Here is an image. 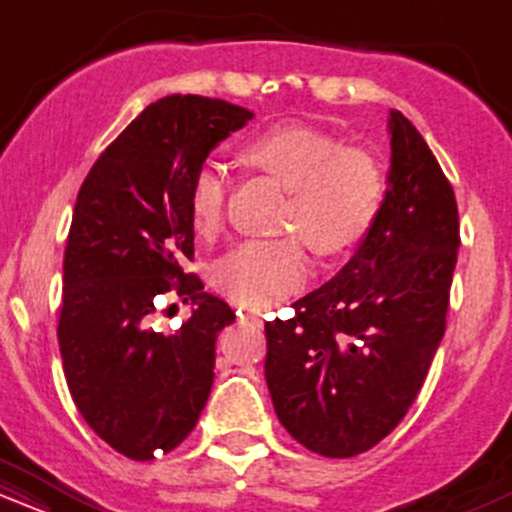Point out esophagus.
Instances as JSON below:
<instances>
[{
	"label": "esophagus",
	"instance_id": "1",
	"mask_svg": "<svg viewBox=\"0 0 512 512\" xmlns=\"http://www.w3.org/2000/svg\"><path fill=\"white\" fill-rule=\"evenodd\" d=\"M245 322H248V325H252V327H262V317L260 315H255V313H248L243 317Z\"/></svg>",
	"mask_w": 512,
	"mask_h": 512
}]
</instances>
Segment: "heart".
Segmentation results:
<instances>
[{
	"label": "heart",
	"instance_id": "heart-1",
	"mask_svg": "<svg viewBox=\"0 0 512 512\" xmlns=\"http://www.w3.org/2000/svg\"><path fill=\"white\" fill-rule=\"evenodd\" d=\"M250 166L291 192L286 228L301 233L317 255L354 250L378 219L385 173L373 156L346 149L339 139L305 125H279L243 146ZM226 173L204 163L190 185V219L199 236L219 231L226 207ZM310 262L301 243L248 240L214 264V284L240 305L267 308L308 281Z\"/></svg>",
	"mask_w": 512,
	"mask_h": 512
}]
</instances>
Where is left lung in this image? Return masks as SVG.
<instances>
[{"label": "left lung", "mask_w": 512, "mask_h": 512, "mask_svg": "<svg viewBox=\"0 0 512 512\" xmlns=\"http://www.w3.org/2000/svg\"><path fill=\"white\" fill-rule=\"evenodd\" d=\"M383 207L334 279L267 322L269 395L281 426L322 457H354L404 419L443 339L460 248L457 202L416 127L387 117Z\"/></svg>", "instance_id": "left-lung-1"}]
</instances>
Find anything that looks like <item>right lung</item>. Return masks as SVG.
Returning <instances> with one entry per match:
<instances>
[{
    "mask_svg": "<svg viewBox=\"0 0 512 512\" xmlns=\"http://www.w3.org/2000/svg\"><path fill=\"white\" fill-rule=\"evenodd\" d=\"M252 117L219 98H161L98 156L76 197L57 327L64 378L86 424L129 460L178 448L209 399L216 337L236 313L180 267L195 255L190 185ZM170 290L193 301L173 333L155 325Z\"/></svg>",
    "mask_w": 512,
    "mask_h": 512,
    "instance_id": "right-lung-1",
    "label": "right lung"
}]
</instances>
